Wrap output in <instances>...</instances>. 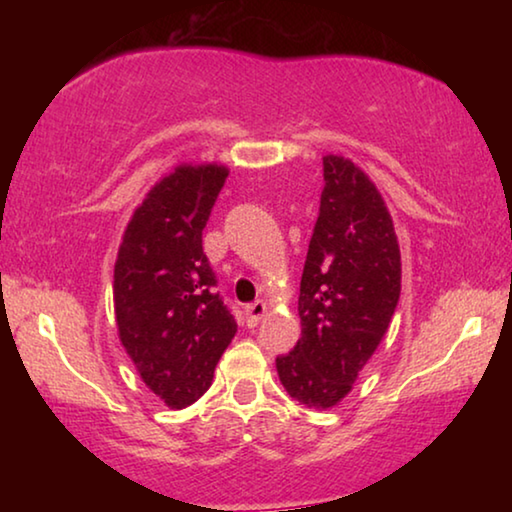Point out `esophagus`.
Returning <instances> with one entry per match:
<instances>
[{"mask_svg":"<svg viewBox=\"0 0 512 512\" xmlns=\"http://www.w3.org/2000/svg\"><path fill=\"white\" fill-rule=\"evenodd\" d=\"M264 314H266V302H262V300L253 302V305L246 307V318H248V325H250V327H255V325L259 323V320L264 318Z\"/></svg>","mask_w":512,"mask_h":512,"instance_id":"1","label":"esophagus"}]
</instances>
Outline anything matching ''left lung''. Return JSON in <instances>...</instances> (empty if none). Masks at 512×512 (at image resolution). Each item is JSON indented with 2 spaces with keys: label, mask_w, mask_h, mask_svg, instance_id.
<instances>
[{
  "label": "left lung",
  "mask_w": 512,
  "mask_h": 512,
  "mask_svg": "<svg viewBox=\"0 0 512 512\" xmlns=\"http://www.w3.org/2000/svg\"><path fill=\"white\" fill-rule=\"evenodd\" d=\"M323 178L300 280L302 334L275 359L282 386L309 409H332L352 391L402 289L400 244L375 183L343 155H325Z\"/></svg>",
  "instance_id": "8db88e82"
}]
</instances>
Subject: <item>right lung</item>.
I'll return each mask as SVG.
<instances>
[{"label":"right lung","instance_id":"1","mask_svg":"<svg viewBox=\"0 0 512 512\" xmlns=\"http://www.w3.org/2000/svg\"><path fill=\"white\" fill-rule=\"evenodd\" d=\"M228 173L216 162L178 164L149 189L119 244L112 284L119 341L169 409H185L212 386L237 334L203 253V228Z\"/></svg>","mask_w":512,"mask_h":512}]
</instances>
